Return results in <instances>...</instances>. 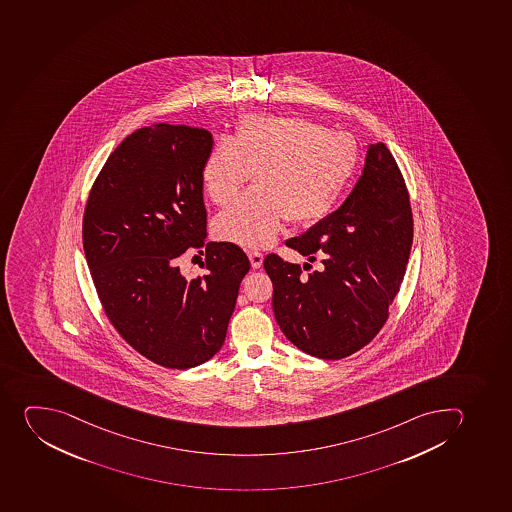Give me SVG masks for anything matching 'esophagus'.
<instances>
[{"label":"esophagus","mask_w":512,"mask_h":512,"mask_svg":"<svg viewBox=\"0 0 512 512\" xmlns=\"http://www.w3.org/2000/svg\"><path fill=\"white\" fill-rule=\"evenodd\" d=\"M250 263H252V267L260 268L263 263V254L262 252H257V250H252L249 254Z\"/></svg>","instance_id":"obj_1"}]
</instances>
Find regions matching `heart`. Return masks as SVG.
Segmentation results:
<instances>
[{"mask_svg": "<svg viewBox=\"0 0 512 512\" xmlns=\"http://www.w3.org/2000/svg\"><path fill=\"white\" fill-rule=\"evenodd\" d=\"M359 165L349 133L306 118L250 113L229 140L214 145L201 165L204 193L217 206L249 181L255 188L214 219V234L242 247L270 244L285 219L311 226L328 216Z\"/></svg>", "mask_w": 512, "mask_h": 512, "instance_id": "1", "label": "heart"}]
</instances>
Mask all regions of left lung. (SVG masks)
<instances>
[{
    "label": "left lung",
    "instance_id": "left-lung-1",
    "mask_svg": "<svg viewBox=\"0 0 512 512\" xmlns=\"http://www.w3.org/2000/svg\"><path fill=\"white\" fill-rule=\"evenodd\" d=\"M412 240L404 176L384 143L371 145L343 206L286 240L310 263L301 267L277 254L263 260L286 338L319 359H343L371 343L399 293ZM316 261L322 263L313 269Z\"/></svg>",
    "mask_w": 512,
    "mask_h": 512
}]
</instances>
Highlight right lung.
Instances as JSON below:
<instances>
[{
	"mask_svg": "<svg viewBox=\"0 0 512 512\" xmlns=\"http://www.w3.org/2000/svg\"><path fill=\"white\" fill-rule=\"evenodd\" d=\"M202 128L156 123L128 135L90 189L85 258L108 321L141 356L168 369L209 361L224 344L244 250L206 244L201 165L212 150ZM207 247L205 273L186 278L178 257Z\"/></svg>",
	"mask_w": 512,
	"mask_h": 512,
	"instance_id": "1",
	"label": "right lung"
}]
</instances>
